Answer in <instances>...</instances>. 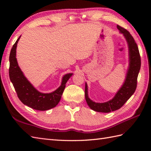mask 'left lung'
Returning <instances> with one entry per match:
<instances>
[{
    "mask_svg": "<svg viewBox=\"0 0 151 151\" xmlns=\"http://www.w3.org/2000/svg\"><path fill=\"white\" fill-rule=\"evenodd\" d=\"M117 29L123 34L129 45V67L127 70L126 78L123 86L111 100L102 103L91 101L88 97V86H85V98L87 104L93 110L102 113L117 110L124 104L135 92L137 87V80L141 67V58L138 47L132 35L125 28L117 25Z\"/></svg>",
    "mask_w": 151,
    "mask_h": 151,
    "instance_id": "obj_1",
    "label": "left lung"
}]
</instances>
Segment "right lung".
<instances>
[{
  "instance_id": "right-lung-1",
  "label": "right lung",
  "mask_w": 151,
  "mask_h": 151,
  "mask_svg": "<svg viewBox=\"0 0 151 151\" xmlns=\"http://www.w3.org/2000/svg\"><path fill=\"white\" fill-rule=\"evenodd\" d=\"M19 37L13 45L9 54V76L18 97L22 103L36 110L45 111L54 108L59 103L65 84L73 73L66 74L63 76L62 84L56 90L50 93H43L38 91L30 84L21 71L16 58V48Z\"/></svg>"
}]
</instances>
